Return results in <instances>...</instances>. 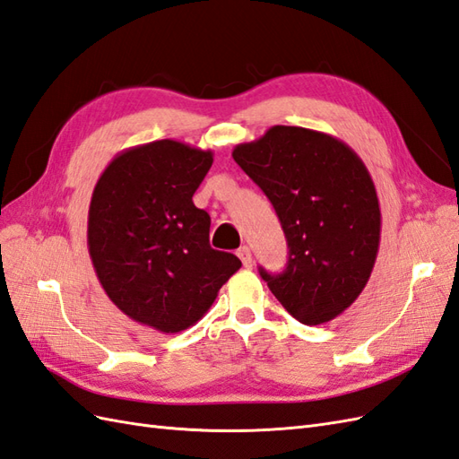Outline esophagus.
I'll return each instance as SVG.
<instances>
[{
    "instance_id": "obj_1",
    "label": "esophagus",
    "mask_w": 459,
    "mask_h": 459,
    "mask_svg": "<svg viewBox=\"0 0 459 459\" xmlns=\"http://www.w3.org/2000/svg\"><path fill=\"white\" fill-rule=\"evenodd\" d=\"M238 256L241 259V263H243L245 268H251V266H253V255H251V249H249V247H245V245H243V247H239V249H238Z\"/></svg>"
}]
</instances>
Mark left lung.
<instances>
[{"mask_svg":"<svg viewBox=\"0 0 459 459\" xmlns=\"http://www.w3.org/2000/svg\"><path fill=\"white\" fill-rule=\"evenodd\" d=\"M271 200L288 241L281 274L259 268L290 316L321 325L362 294L379 249L382 212L364 161L331 134L273 126L233 148Z\"/></svg>","mask_w":459,"mask_h":459,"instance_id":"1","label":"left lung"}]
</instances>
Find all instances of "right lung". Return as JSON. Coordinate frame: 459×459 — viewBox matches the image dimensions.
Masks as SVG:
<instances>
[{
  "instance_id": "add662e5",
  "label": "right lung",
  "mask_w": 459,
  "mask_h": 459,
  "mask_svg": "<svg viewBox=\"0 0 459 459\" xmlns=\"http://www.w3.org/2000/svg\"><path fill=\"white\" fill-rule=\"evenodd\" d=\"M214 161L210 150L158 140L120 152L100 173L87 247L100 286L130 319L185 331L236 274V255L210 247V216L193 195Z\"/></svg>"
}]
</instances>
